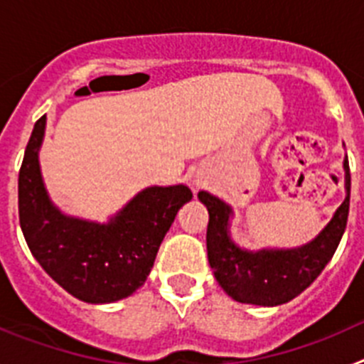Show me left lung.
I'll return each instance as SVG.
<instances>
[{
	"instance_id": "obj_1",
	"label": "left lung",
	"mask_w": 364,
	"mask_h": 364,
	"mask_svg": "<svg viewBox=\"0 0 364 364\" xmlns=\"http://www.w3.org/2000/svg\"><path fill=\"white\" fill-rule=\"evenodd\" d=\"M346 198L328 226L311 242L294 250H240L230 237L231 208L210 193H198L208 208V260L228 295L244 304L279 306L291 301L319 277L345 233L350 210V167L345 159Z\"/></svg>"
}]
</instances>
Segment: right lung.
<instances>
[{"label": "right lung", "mask_w": 364, "mask_h": 364, "mask_svg": "<svg viewBox=\"0 0 364 364\" xmlns=\"http://www.w3.org/2000/svg\"><path fill=\"white\" fill-rule=\"evenodd\" d=\"M45 117L34 124L18 178L19 226L34 259L76 299L104 304L146 282L176 213L193 198L188 186H151L107 224L67 217L50 202L40 173Z\"/></svg>", "instance_id": "obj_1"}]
</instances>
